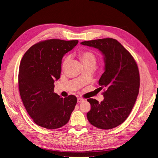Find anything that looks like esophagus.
I'll return each mask as SVG.
<instances>
[{"label": "esophagus", "mask_w": 158, "mask_h": 158, "mask_svg": "<svg viewBox=\"0 0 158 158\" xmlns=\"http://www.w3.org/2000/svg\"><path fill=\"white\" fill-rule=\"evenodd\" d=\"M84 101V99L82 98H81V97H78L77 98V102H81Z\"/></svg>", "instance_id": "1"}]
</instances>
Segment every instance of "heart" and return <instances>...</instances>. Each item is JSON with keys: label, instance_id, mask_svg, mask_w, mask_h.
Wrapping results in <instances>:
<instances>
[{"label": "heart", "instance_id": "obj_1", "mask_svg": "<svg viewBox=\"0 0 158 158\" xmlns=\"http://www.w3.org/2000/svg\"><path fill=\"white\" fill-rule=\"evenodd\" d=\"M79 57L84 66L92 65V66H95L97 63V59H96V56L93 52L88 51H82L79 52ZM69 60H70L69 56H66L64 58L63 63H62L63 68L65 67V66L69 63Z\"/></svg>", "mask_w": 158, "mask_h": 158}]
</instances>
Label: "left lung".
Here are the masks:
<instances>
[{
  "label": "left lung",
  "instance_id": "left-lung-1",
  "mask_svg": "<svg viewBox=\"0 0 158 158\" xmlns=\"http://www.w3.org/2000/svg\"><path fill=\"white\" fill-rule=\"evenodd\" d=\"M81 45L97 48L104 56V72L98 84L103 93L101 102L94 98L87 101L91 110L89 122L101 129H110L125 121L133 107L139 93V73L133 57L113 38L82 41Z\"/></svg>",
  "mask_w": 158,
  "mask_h": 158
}]
</instances>
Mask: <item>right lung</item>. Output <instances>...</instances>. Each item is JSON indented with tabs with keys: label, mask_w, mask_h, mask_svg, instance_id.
I'll return each mask as SVG.
<instances>
[{
	"label": "right lung",
	"mask_w": 158,
	"mask_h": 158,
	"mask_svg": "<svg viewBox=\"0 0 158 158\" xmlns=\"http://www.w3.org/2000/svg\"><path fill=\"white\" fill-rule=\"evenodd\" d=\"M77 44L78 40H45L32 45L22 57L19 92L25 108L39 126L57 129L70 120L77 98L61 97L54 92V83L60 77L63 56Z\"/></svg>",
	"instance_id": "obj_1"
}]
</instances>
